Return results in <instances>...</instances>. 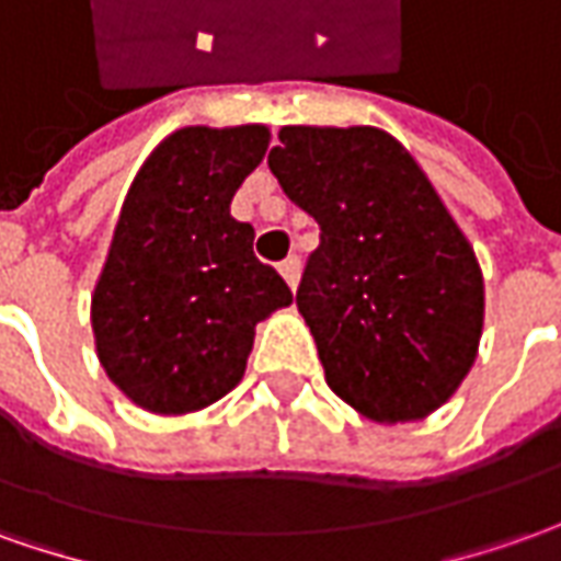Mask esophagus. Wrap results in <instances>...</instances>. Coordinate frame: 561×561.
I'll return each instance as SVG.
<instances>
[{
  "label": "esophagus",
  "mask_w": 561,
  "mask_h": 561,
  "mask_svg": "<svg viewBox=\"0 0 561 561\" xmlns=\"http://www.w3.org/2000/svg\"><path fill=\"white\" fill-rule=\"evenodd\" d=\"M279 273H282V279L288 282L291 288H297V279H300V257H297V254H288V257L279 264Z\"/></svg>",
  "instance_id": "1"
}]
</instances>
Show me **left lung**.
Here are the masks:
<instances>
[{"instance_id": "8db88e82", "label": "left lung", "mask_w": 561, "mask_h": 561, "mask_svg": "<svg viewBox=\"0 0 561 561\" xmlns=\"http://www.w3.org/2000/svg\"><path fill=\"white\" fill-rule=\"evenodd\" d=\"M266 165L319 224L297 310L331 390L383 424L439 409L476 359L485 291L424 171L368 125H288Z\"/></svg>"}]
</instances>
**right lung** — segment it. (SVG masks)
I'll use <instances>...</instances> for the list:
<instances>
[{
    "label": "right lung",
    "instance_id": "add662e5",
    "mask_svg": "<svg viewBox=\"0 0 561 561\" xmlns=\"http://www.w3.org/2000/svg\"><path fill=\"white\" fill-rule=\"evenodd\" d=\"M270 131L181 128L137 171L91 297L98 356L131 402L186 414L242 380L254 325L291 288L254 257V227L230 215Z\"/></svg>",
    "mask_w": 561,
    "mask_h": 561
}]
</instances>
